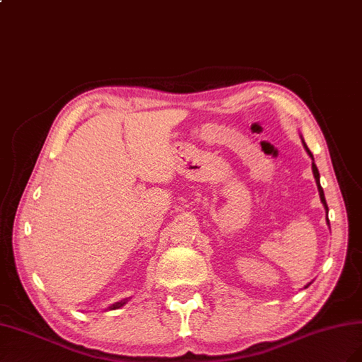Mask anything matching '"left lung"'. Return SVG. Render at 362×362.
<instances>
[{
  "label": "left lung",
  "instance_id": "left-lung-1",
  "mask_svg": "<svg viewBox=\"0 0 362 362\" xmlns=\"http://www.w3.org/2000/svg\"><path fill=\"white\" fill-rule=\"evenodd\" d=\"M302 142H303V147H305L306 153L309 154V158L313 159V173H314L315 183H317V188H318L320 200H322V203H323V206H325V209H326V223H327V226H329V218H327V212H329V209H327V204H326V199H325V192H323V188H322V185H320V173H318V170H317V165L314 163V156H313V153L309 151V148H308V146H306V144H305V141H303V139H302ZM329 229H330V226H329ZM309 285H311V284H308L305 288H308Z\"/></svg>",
  "mask_w": 362,
  "mask_h": 362
}]
</instances>
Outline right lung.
<instances>
[{
	"label": "right lung",
	"instance_id": "obj_1",
	"mask_svg": "<svg viewBox=\"0 0 362 362\" xmlns=\"http://www.w3.org/2000/svg\"><path fill=\"white\" fill-rule=\"evenodd\" d=\"M129 302V298H124V300H121V302H117V303H113V305H110L106 311H112V309H118V308H121V306H124Z\"/></svg>",
	"mask_w": 362,
	"mask_h": 362
}]
</instances>
